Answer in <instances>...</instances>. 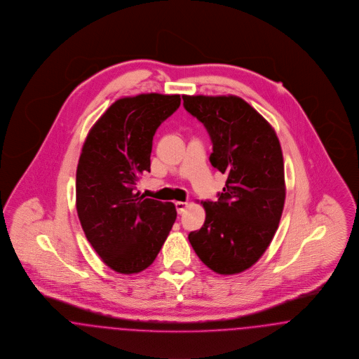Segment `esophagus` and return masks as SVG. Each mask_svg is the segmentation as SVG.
<instances>
[{
    "label": "esophagus",
    "mask_w": 359,
    "mask_h": 359,
    "mask_svg": "<svg viewBox=\"0 0 359 359\" xmlns=\"http://www.w3.org/2000/svg\"><path fill=\"white\" fill-rule=\"evenodd\" d=\"M175 208H177V212L181 215L187 208H188V203H184V201H177L175 203Z\"/></svg>",
    "instance_id": "34e87169"
}]
</instances>
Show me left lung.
Segmentation results:
<instances>
[{
    "mask_svg": "<svg viewBox=\"0 0 359 359\" xmlns=\"http://www.w3.org/2000/svg\"><path fill=\"white\" fill-rule=\"evenodd\" d=\"M189 114L204 124L209 161L226 174L217 201L201 203L205 222L189 242L219 274L250 269L273 241L285 204L283 150L274 128L236 95H182Z\"/></svg>",
    "mask_w": 359,
    "mask_h": 359,
    "instance_id": "1",
    "label": "left lung"
}]
</instances>
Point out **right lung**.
I'll return each mask as SVG.
<instances>
[{"label":"right lung","mask_w":359,"mask_h":359,"mask_svg":"<svg viewBox=\"0 0 359 359\" xmlns=\"http://www.w3.org/2000/svg\"><path fill=\"white\" fill-rule=\"evenodd\" d=\"M180 104V95L120 98L83 143L76 168V213L89 243L117 273L147 269L175 222L172 203L144 198L135 190L150 171L154 135Z\"/></svg>","instance_id":"1"}]
</instances>
